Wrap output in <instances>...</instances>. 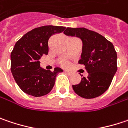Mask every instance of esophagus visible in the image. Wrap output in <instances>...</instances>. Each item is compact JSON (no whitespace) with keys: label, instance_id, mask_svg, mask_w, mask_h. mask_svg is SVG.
<instances>
[{"label":"esophagus","instance_id":"obj_1","mask_svg":"<svg viewBox=\"0 0 128 128\" xmlns=\"http://www.w3.org/2000/svg\"><path fill=\"white\" fill-rule=\"evenodd\" d=\"M65 73L66 74H68V75H70V74H72L70 71H68V70H65Z\"/></svg>","mask_w":128,"mask_h":128}]
</instances>
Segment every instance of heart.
Returning a JSON list of instances; mask_svg holds the SVG:
<instances>
[{
  "label": "heart",
  "mask_w": 128,
  "mask_h": 128,
  "mask_svg": "<svg viewBox=\"0 0 128 128\" xmlns=\"http://www.w3.org/2000/svg\"><path fill=\"white\" fill-rule=\"evenodd\" d=\"M65 65H66H66H67V64H65Z\"/></svg>",
  "instance_id": "b5f03b06"
}]
</instances>
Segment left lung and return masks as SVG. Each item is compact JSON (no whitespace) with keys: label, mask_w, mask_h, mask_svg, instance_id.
<instances>
[{"label":"left lung","mask_w":128,"mask_h":128,"mask_svg":"<svg viewBox=\"0 0 128 128\" xmlns=\"http://www.w3.org/2000/svg\"><path fill=\"white\" fill-rule=\"evenodd\" d=\"M63 33L81 40L82 53L78 63L85 66L88 74L78 84L73 85L74 92L85 99L99 96L110 87L118 69L117 52L112 43L86 28L68 27Z\"/></svg>","instance_id":"left-lung-1"}]
</instances>
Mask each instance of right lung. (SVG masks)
Returning <instances> with one entry per match:
<instances>
[{"mask_svg":"<svg viewBox=\"0 0 128 128\" xmlns=\"http://www.w3.org/2000/svg\"><path fill=\"white\" fill-rule=\"evenodd\" d=\"M65 29L63 26H43L32 29L16 42L10 53V70L24 93L39 97L52 89L57 75L63 70L60 68H55L52 72L47 70L40 67V60L43 54H48L50 37Z\"/></svg>","mask_w":128,"mask_h":128,"instance_id":"obj_1","label":"right lung"}]
</instances>
